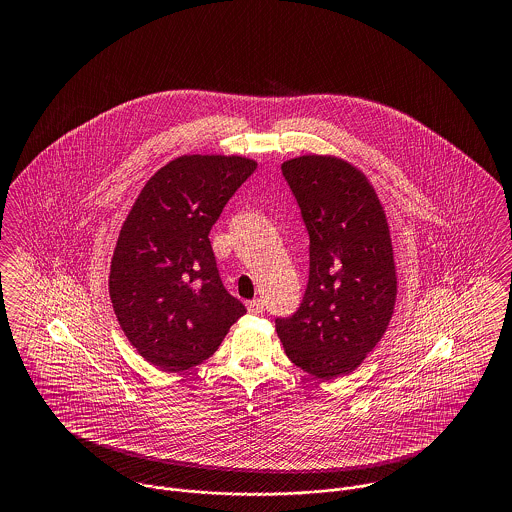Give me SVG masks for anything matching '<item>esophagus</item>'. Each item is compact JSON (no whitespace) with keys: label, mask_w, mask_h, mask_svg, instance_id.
Returning a JSON list of instances; mask_svg holds the SVG:
<instances>
[{"label":"esophagus","mask_w":512,"mask_h":512,"mask_svg":"<svg viewBox=\"0 0 512 512\" xmlns=\"http://www.w3.org/2000/svg\"><path fill=\"white\" fill-rule=\"evenodd\" d=\"M263 309H265V303H263V299H253V301H247V311H249L251 315H261V313H263Z\"/></svg>","instance_id":"esophagus-1"}]
</instances>
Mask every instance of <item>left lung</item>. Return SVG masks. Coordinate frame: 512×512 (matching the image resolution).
<instances>
[{
	"label": "left lung",
	"mask_w": 512,
	"mask_h": 512,
	"mask_svg": "<svg viewBox=\"0 0 512 512\" xmlns=\"http://www.w3.org/2000/svg\"><path fill=\"white\" fill-rule=\"evenodd\" d=\"M309 230V284L299 311L276 318L293 365L320 380L353 372L388 330L397 268L386 211L365 172L334 155L282 163Z\"/></svg>",
	"instance_id": "left-lung-1"
}]
</instances>
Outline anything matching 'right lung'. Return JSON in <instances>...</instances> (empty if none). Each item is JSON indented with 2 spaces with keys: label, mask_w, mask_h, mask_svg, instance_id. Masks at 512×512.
I'll list each match as a JSON object with an SVG mask.
<instances>
[{
  "label": "right lung",
  "mask_w": 512,
  "mask_h": 512,
  "mask_svg": "<svg viewBox=\"0 0 512 512\" xmlns=\"http://www.w3.org/2000/svg\"><path fill=\"white\" fill-rule=\"evenodd\" d=\"M257 169L242 155H182L134 201L111 261L109 295L124 336L149 365L180 372L209 359L245 315L220 282L209 232Z\"/></svg>",
  "instance_id": "1"
}]
</instances>
